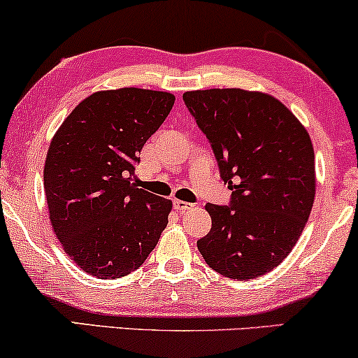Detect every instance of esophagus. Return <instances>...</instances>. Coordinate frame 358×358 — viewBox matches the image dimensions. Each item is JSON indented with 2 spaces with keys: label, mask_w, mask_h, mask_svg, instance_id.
<instances>
[{
  "label": "esophagus",
  "mask_w": 358,
  "mask_h": 358,
  "mask_svg": "<svg viewBox=\"0 0 358 358\" xmlns=\"http://www.w3.org/2000/svg\"><path fill=\"white\" fill-rule=\"evenodd\" d=\"M174 208L178 212H185V210H190V208H192L194 206L192 203H189V202H184V201H179V199H174Z\"/></svg>",
  "instance_id": "obj_1"
}]
</instances>
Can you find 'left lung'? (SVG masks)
Segmentation results:
<instances>
[{
    "label": "left lung",
    "mask_w": 358,
    "mask_h": 358,
    "mask_svg": "<svg viewBox=\"0 0 358 358\" xmlns=\"http://www.w3.org/2000/svg\"><path fill=\"white\" fill-rule=\"evenodd\" d=\"M210 143L229 206L207 203L212 229L197 248L212 270L247 281L285 259L303 234L315 194L314 150L275 96L241 88L182 95Z\"/></svg>",
    "instance_id": "obj_1"
}]
</instances>
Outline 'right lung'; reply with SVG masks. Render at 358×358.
<instances>
[{
    "label": "right lung",
    "mask_w": 358,
    "mask_h": 358,
    "mask_svg": "<svg viewBox=\"0 0 358 358\" xmlns=\"http://www.w3.org/2000/svg\"><path fill=\"white\" fill-rule=\"evenodd\" d=\"M174 95L145 88L95 92L60 124L44 166L49 219L66 253L100 280L138 270L173 208L139 189V152L174 105Z\"/></svg>",
    "instance_id": "right-lung-1"
}]
</instances>
